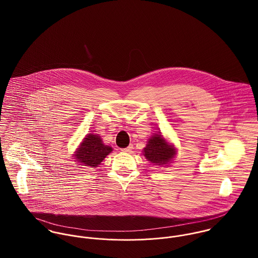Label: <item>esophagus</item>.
I'll return each instance as SVG.
<instances>
[{
    "label": "esophagus",
    "instance_id": "1",
    "mask_svg": "<svg viewBox=\"0 0 258 258\" xmlns=\"http://www.w3.org/2000/svg\"><path fill=\"white\" fill-rule=\"evenodd\" d=\"M132 149H133V146H132V145H129L128 147L121 149V151H122V152H125V153H129V152H131V151H132Z\"/></svg>",
    "mask_w": 258,
    "mask_h": 258
}]
</instances>
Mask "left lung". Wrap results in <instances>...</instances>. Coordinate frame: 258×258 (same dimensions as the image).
<instances>
[{"label":"left lung","mask_w":258,"mask_h":258,"mask_svg":"<svg viewBox=\"0 0 258 258\" xmlns=\"http://www.w3.org/2000/svg\"><path fill=\"white\" fill-rule=\"evenodd\" d=\"M177 154L174 145L167 142L161 132L155 133L148 139L147 145L143 149V155L148 161L155 165H168Z\"/></svg>","instance_id":"1"}]
</instances>
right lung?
Masks as SVG:
<instances>
[{
  "instance_id": "add662e5",
  "label": "right lung",
  "mask_w": 258,
  "mask_h": 258,
  "mask_svg": "<svg viewBox=\"0 0 258 258\" xmlns=\"http://www.w3.org/2000/svg\"><path fill=\"white\" fill-rule=\"evenodd\" d=\"M112 152V148L104 145L98 134H87L74 155L76 163L81 166L95 168Z\"/></svg>"
}]
</instances>
